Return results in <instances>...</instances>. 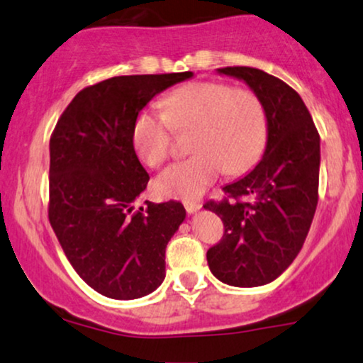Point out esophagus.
Wrapping results in <instances>:
<instances>
[{
	"mask_svg": "<svg viewBox=\"0 0 363 363\" xmlns=\"http://www.w3.org/2000/svg\"><path fill=\"white\" fill-rule=\"evenodd\" d=\"M200 207H202V203L200 202H185V208L189 214H195V212L200 211Z\"/></svg>",
	"mask_w": 363,
	"mask_h": 363,
	"instance_id": "esophagus-1",
	"label": "esophagus"
}]
</instances>
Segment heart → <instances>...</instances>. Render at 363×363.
I'll list each match as a JSON object with an SVG mask.
<instances>
[{"mask_svg": "<svg viewBox=\"0 0 363 363\" xmlns=\"http://www.w3.org/2000/svg\"><path fill=\"white\" fill-rule=\"evenodd\" d=\"M163 112L144 108L132 123V144L144 164L156 168L172 151V127L194 129V156L157 174L155 190L166 199L202 197L224 172L242 174L258 163L268 140L265 105L257 93L223 81H191L161 100Z\"/></svg>", "mask_w": 363, "mask_h": 363, "instance_id": "1", "label": "heart"}]
</instances>
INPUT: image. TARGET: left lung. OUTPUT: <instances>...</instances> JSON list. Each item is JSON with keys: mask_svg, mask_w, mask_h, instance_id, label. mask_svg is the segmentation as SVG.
Segmentation results:
<instances>
[{"mask_svg": "<svg viewBox=\"0 0 363 363\" xmlns=\"http://www.w3.org/2000/svg\"><path fill=\"white\" fill-rule=\"evenodd\" d=\"M217 72L245 81L262 98L268 140L259 163L224 186L231 200L203 206L224 223L207 263L220 282L258 287L287 270L309 233L318 206L319 134L299 93L282 79L246 66Z\"/></svg>", "mask_w": 363, "mask_h": 363, "instance_id": "8db88e82", "label": "left lung"}]
</instances>
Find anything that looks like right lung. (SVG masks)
Returning <instances> with one entry per match:
<instances>
[{
    "label": "right lung",
    "mask_w": 363,
    "mask_h": 363,
    "mask_svg": "<svg viewBox=\"0 0 363 363\" xmlns=\"http://www.w3.org/2000/svg\"><path fill=\"white\" fill-rule=\"evenodd\" d=\"M191 76H115L81 89L50 138V225L81 279L110 299H139L164 280L166 245L186 212L174 200H146L134 212L149 174L132 123L157 93Z\"/></svg>",
    "instance_id": "add662e5"
}]
</instances>
